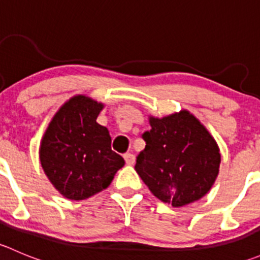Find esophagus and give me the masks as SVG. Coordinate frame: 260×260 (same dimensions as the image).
<instances>
[{"label":"esophagus","mask_w":260,"mask_h":260,"mask_svg":"<svg viewBox=\"0 0 260 260\" xmlns=\"http://www.w3.org/2000/svg\"><path fill=\"white\" fill-rule=\"evenodd\" d=\"M123 157H124L125 164H127V165H133V164H135L136 157H135V154H133V153H124V154H123Z\"/></svg>","instance_id":"obj_1"}]
</instances>
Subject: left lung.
<instances>
[{
	"label": "left lung",
	"mask_w": 260,
	"mask_h": 260,
	"mask_svg": "<svg viewBox=\"0 0 260 260\" xmlns=\"http://www.w3.org/2000/svg\"><path fill=\"white\" fill-rule=\"evenodd\" d=\"M146 147L136 171L162 203L182 208L210 191L219 175L220 148L208 128L186 109L165 117H148Z\"/></svg>",
	"instance_id": "obj_1"
}]
</instances>
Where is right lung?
Masks as SVG:
<instances>
[{"label": "right lung", "instance_id": "obj_1", "mask_svg": "<svg viewBox=\"0 0 260 260\" xmlns=\"http://www.w3.org/2000/svg\"><path fill=\"white\" fill-rule=\"evenodd\" d=\"M104 104L84 94L65 102L44 133L39 148L50 182L69 200H85L106 190L124 166L111 148L108 129L96 122Z\"/></svg>", "mask_w": 260, "mask_h": 260}]
</instances>
